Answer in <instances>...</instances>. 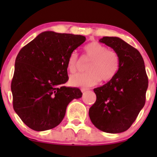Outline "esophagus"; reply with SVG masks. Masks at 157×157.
Instances as JSON below:
<instances>
[{"instance_id": "1", "label": "esophagus", "mask_w": 157, "mask_h": 157, "mask_svg": "<svg viewBox=\"0 0 157 157\" xmlns=\"http://www.w3.org/2000/svg\"><path fill=\"white\" fill-rule=\"evenodd\" d=\"M88 89H84V88H82V89H81V91H82V92H85V91H88Z\"/></svg>"}]
</instances>
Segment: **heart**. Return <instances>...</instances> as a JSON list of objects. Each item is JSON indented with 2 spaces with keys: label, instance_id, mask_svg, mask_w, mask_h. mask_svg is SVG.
I'll list each match as a JSON object with an SVG mask.
<instances>
[{
  "label": "heart",
  "instance_id": "heart-1",
  "mask_svg": "<svg viewBox=\"0 0 157 157\" xmlns=\"http://www.w3.org/2000/svg\"><path fill=\"white\" fill-rule=\"evenodd\" d=\"M85 57L91 60L87 66L88 72L75 74L70 77L69 82L76 87H90L100 80L108 82L112 80L119 69V57L113 50L98 42H91L84 47ZM80 60L76 52L69 55L67 62L68 70L75 73L79 68Z\"/></svg>",
  "mask_w": 157,
  "mask_h": 157
}]
</instances>
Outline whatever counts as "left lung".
Instances as JSON below:
<instances>
[{
    "label": "left lung",
    "instance_id": "8db88e82",
    "mask_svg": "<svg viewBox=\"0 0 157 157\" xmlns=\"http://www.w3.org/2000/svg\"><path fill=\"white\" fill-rule=\"evenodd\" d=\"M99 41L113 48L120 63L112 80L94 89L97 100L89 109V117L100 131L118 134L131 127L145 105L148 80L137 49L117 37Z\"/></svg>",
    "mask_w": 157,
    "mask_h": 157
}]
</instances>
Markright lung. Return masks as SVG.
Instances as JSON below:
<instances>
[{"label":"right lung","instance_id":"right-lung-1","mask_svg":"<svg viewBox=\"0 0 157 157\" xmlns=\"http://www.w3.org/2000/svg\"><path fill=\"white\" fill-rule=\"evenodd\" d=\"M86 40L80 35L46 31L19 52L11 84L13 108L32 130L58 125L68 103L82 97L80 89L63 84L68 80V57Z\"/></svg>","mask_w":157,"mask_h":157}]
</instances>
